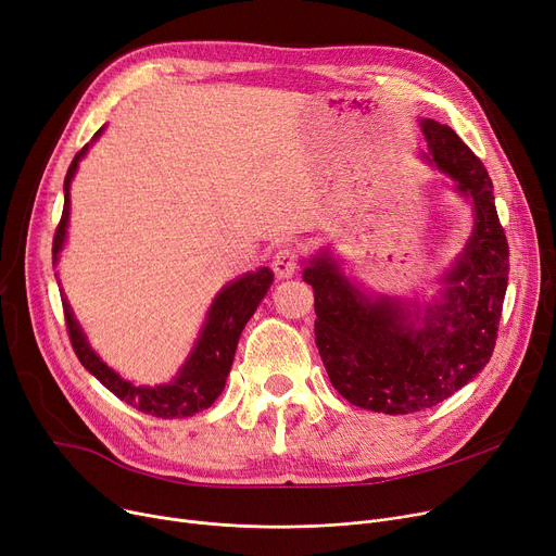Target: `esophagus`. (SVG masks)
<instances>
[{
    "instance_id": "esophagus-1",
    "label": "esophagus",
    "mask_w": 556,
    "mask_h": 556,
    "mask_svg": "<svg viewBox=\"0 0 556 556\" xmlns=\"http://www.w3.org/2000/svg\"><path fill=\"white\" fill-rule=\"evenodd\" d=\"M298 268H300V254H298L295 248L283 245V248H279L275 252V256H273V270H275L277 277H281V279L293 277L298 273Z\"/></svg>"
}]
</instances>
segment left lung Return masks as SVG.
<instances>
[{"instance_id":"8db88e82","label":"left lung","mask_w":556,"mask_h":556,"mask_svg":"<svg viewBox=\"0 0 556 556\" xmlns=\"http://www.w3.org/2000/svg\"><path fill=\"white\" fill-rule=\"evenodd\" d=\"M428 162L473 204V231L440 300L419 304L367 298L329 252L304 268L315 295V344L331 386L371 413L410 415L442 403L489 363L507 290L509 245L484 164L457 132L424 119Z\"/></svg>"}]
</instances>
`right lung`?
<instances>
[{"instance_id": "right-lung-1", "label": "right lung", "mask_w": 556, "mask_h": 556, "mask_svg": "<svg viewBox=\"0 0 556 556\" xmlns=\"http://www.w3.org/2000/svg\"><path fill=\"white\" fill-rule=\"evenodd\" d=\"M101 132H103V128L94 135V139H99ZM87 149H90V143H85L83 149L76 153V157L70 164V170L65 175V207H63L61 223H58L55 233H53V250H51L53 263L58 261V254H61L65 237H67L70 185H72V178L78 168V162L85 157ZM273 277L275 275L270 268H258L256 273H248V275L239 277L237 281L227 283L216 295V300L212 302L207 319H204V327L195 340V346L189 354L187 363L182 365L178 376H175L170 383H164V386H155V388L132 386L114 369H110L97 356V352H92L90 342H87L80 325L76 323V317L63 295V311H65L70 340H72V346H74L78 361L83 363V367L90 374H94L114 396H119L128 405L137 407L139 413L160 417V419L193 417L195 413L207 410V407L225 390V381H227L233 354H237L241 331L248 325V319L254 315L258 302L266 298L268 288L273 283Z\"/></svg>"}]
</instances>
